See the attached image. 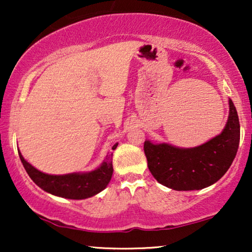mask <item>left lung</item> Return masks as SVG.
<instances>
[{"label": "left lung", "instance_id": "1", "mask_svg": "<svg viewBox=\"0 0 252 252\" xmlns=\"http://www.w3.org/2000/svg\"><path fill=\"white\" fill-rule=\"evenodd\" d=\"M240 143V122L229 99V117L225 129L202 146L181 149L170 144L144 142L148 167L159 184L174 190H198L209 187L226 173Z\"/></svg>", "mask_w": 252, "mask_h": 252}]
</instances>
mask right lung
Segmentation results:
<instances>
[{"instance_id":"obj_1","label":"right lung","mask_w":252,"mask_h":252,"mask_svg":"<svg viewBox=\"0 0 252 252\" xmlns=\"http://www.w3.org/2000/svg\"><path fill=\"white\" fill-rule=\"evenodd\" d=\"M117 146L118 143L112 147V150H115ZM18 154L27 174L41 189L65 198L84 199L98 194L108 186L113 173L112 153L106 156L101 166L89 173H71L65 175L42 173L30 163H27L20 151H18Z\"/></svg>"}]
</instances>
